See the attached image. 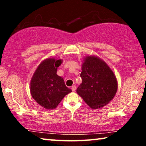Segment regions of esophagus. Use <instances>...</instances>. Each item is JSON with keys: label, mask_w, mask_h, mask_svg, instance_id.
<instances>
[{"label": "esophagus", "mask_w": 146, "mask_h": 146, "mask_svg": "<svg viewBox=\"0 0 146 146\" xmlns=\"http://www.w3.org/2000/svg\"><path fill=\"white\" fill-rule=\"evenodd\" d=\"M71 89H72V90L73 92H75L76 89V86L74 85V86H72Z\"/></svg>", "instance_id": "esophagus-1"}]
</instances>
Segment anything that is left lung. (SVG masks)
<instances>
[{
  "instance_id": "left-lung-1",
  "label": "left lung",
  "mask_w": 146,
  "mask_h": 146,
  "mask_svg": "<svg viewBox=\"0 0 146 146\" xmlns=\"http://www.w3.org/2000/svg\"><path fill=\"white\" fill-rule=\"evenodd\" d=\"M80 76L82 82L76 92L93 110L106 106L117 90L115 74L107 63L96 55L84 57Z\"/></svg>"
}]
</instances>
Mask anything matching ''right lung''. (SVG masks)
Returning a JSON list of instances; mask_svg holds the SVG:
<instances>
[{"label":"right lung","instance_id":"obj_1","mask_svg":"<svg viewBox=\"0 0 146 146\" xmlns=\"http://www.w3.org/2000/svg\"><path fill=\"white\" fill-rule=\"evenodd\" d=\"M62 61L54 57L47 58L38 66L31 78L30 92L32 97L46 110L55 109L64 97L72 92L66 86L62 78L56 74Z\"/></svg>","mask_w":146,"mask_h":146}]
</instances>
